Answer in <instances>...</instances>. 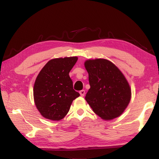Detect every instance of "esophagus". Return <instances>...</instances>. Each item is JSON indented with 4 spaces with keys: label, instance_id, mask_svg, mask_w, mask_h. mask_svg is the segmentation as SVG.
Here are the masks:
<instances>
[{
    "label": "esophagus",
    "instance_id": "1",
    "mask_svg": "<svg viewBox=\"0 0 159 159\" xmlns=\"http://www.w3.org/2000/svg\"><path fill=\"white\" fill-rule=\"evenodd\" d=\"M79 93H80V96L83 97L84 96H85V90H81V91H80V92H79Z\"/></svg>",
    "mask_w": 159,
    "mask_h": 159
}]
</instances>
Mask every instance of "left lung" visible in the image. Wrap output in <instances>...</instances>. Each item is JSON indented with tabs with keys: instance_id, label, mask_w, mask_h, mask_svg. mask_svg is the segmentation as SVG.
<instances>
[{
	"instance_id": "8db88e82",
	"label": "left lung",
	"mask_w": 159,
	"mask_h": 159,
	"mask_svg": "<svg viewBox=\"0 0 159 159\" xmlns=\"http://www.w3.org/2000/svg\"><path fill=\"white\" fill-rule=\"evenodd\" d=\"M90 89L85 100L93 112L104 120L120 116L131 98V89L120 69L105 59L86 60Z\"/></svg>"
}]
</instances>
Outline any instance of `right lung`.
Returning a JSON list of instances; mask_svg holds the SVG:
<instances>
[{
    "label": "right lung",
    "instance_id": "obj_1",
    "mask_svg": "<svg viewBox=\"0 0 159 159\" xmlns=\"http://www.w3.org/2000/svg\"><path fill=\"white\" fill-rule=\"evenodd\" d=\"M77 60V57L52 59L37 76L33 98L37 109L46 119L62 120L68 113L72 101L80 96L73 89L69 76Z\"/></svg>",
    "mask_w": 159,
    "mask_h": 159
}]
</instances>
